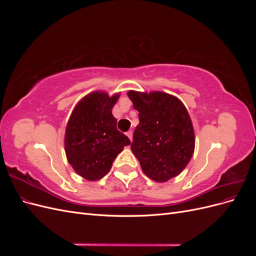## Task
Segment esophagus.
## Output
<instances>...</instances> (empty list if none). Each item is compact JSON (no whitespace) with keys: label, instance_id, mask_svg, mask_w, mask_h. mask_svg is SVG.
<instances>
[{"label":"esophagus","instance_id":"1","mask_svg":"<svg viewBox=\"0 0 256 256\" xmlns=\"http://www.w3.org/2000/svg\"><path fill=\"white\" fill-rule=\"evenodd\" d=\"M126 134H127V136L129 138V140H130V142H131V141H132V131H131V130H130V131H128V132H127Z\"/></svg>","mask_w":256,"mask_h":256}]
</instances>
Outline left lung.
I'll list each match as a JSON object with an SVG mask.
<instances>
[{"instance_id":"left-lung-1","label":"left lung","mask_w":256,"mask_h":256,"mask_svg":"<svg viewBox=\"0 0 256 256\" xmlns=\"http://www.w3.org/2000/svg\"><path fill=\"white\" fill-rule=\"evenodd\" d=\"M140 122L134 132L131 150L143 173L157 182L180 175L190 162L196 134L187 108L164 92L129 90Z\"/></svg>"}]
</instances>
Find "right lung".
<instances>
[{
	"mask_svg": "<svg viewBox=\"0 0 256 256\" xmlns=\"http://www.w3.org/2000/svg\"><path fill=\"white\" fill-rule=\"evenodd\" d=\"M120 92L109 96L106 90L92 92L76 104L68 120L64 145L69 164L86 180L106 176L113 161L129 138L116 128L112 109Z\"/></svg>",
	"mask_w": 256,
	"mask_h": 256,
	"instance_id": "add662e5",
	"label": "right lung"
}]
</instances>
